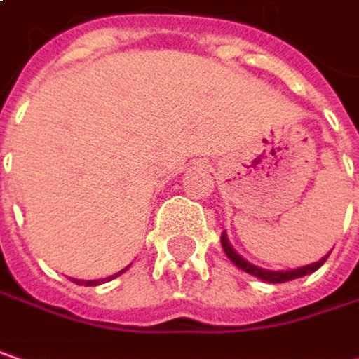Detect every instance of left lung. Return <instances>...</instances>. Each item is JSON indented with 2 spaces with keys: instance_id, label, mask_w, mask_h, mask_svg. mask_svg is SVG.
<instances>
[{
  "instance_id": "8db88e82",
  "label": "left lung",
  "mask_w": 359,
  "mask_h": 359,
  "mask_svg": "<svg viewBox=\"0 0 359 359\" xmlns=\"http://www.w3.org/2000/svg\"><path fill=\"white\" fill-rule=\"evenodd\" d=\"M220 243H222V250H224V253L229 255V259H231L237 268L245 270L248 274H253V276H257V278H262V280H266V283H287V280H293V278H299V276L312 274V272H316V270L323 266L324 262H326V257H328V255H324L320 262H314V264H308V266H304V268H295V270H264V268H257V266L250 264L248 259H243L237 251L233 250V248H231V243H229V239H226V233H222Z\"/></svg>"
}]
</instances>
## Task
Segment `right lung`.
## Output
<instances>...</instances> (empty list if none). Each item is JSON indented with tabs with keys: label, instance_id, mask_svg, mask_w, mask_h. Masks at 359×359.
Returning a JSON list of instances; mask_svg holds the SVG:
<instances>
[{
	"label": "right lung",
	"instance_id": "1",
	"mask_svg": "<svg viewBox=\"0 0 359 359\" xmlns=\"http://www.w3.org/2000/svg\"><path fill=\"white\" fill-rule=\"evenodd\" d=\"M126 268H128V266H126ZM126 268H124V270H126ZM124 270H120V272H116L114 276H108V278H102V280H76V278H72V280H74L76 285H81V283H85V287H95V285H102V283H108V280H111V278H116V276H120V274H122Z\"/></svg>",
	"mask_w": 359,
	"mask_h": 359
}]
</instances>
